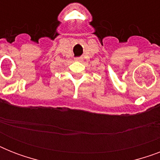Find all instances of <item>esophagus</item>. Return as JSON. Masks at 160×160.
<instances>
[{
    "label": "esophagus",
    "instance_id": "34e87169",
    "mask_svg": "<svg viewBox=\"0 0 160 160\" xmlns=\"http://www.w3.org/2000/svg\"><path fill=\"white\" fill-rule=\"evenodd\" d=\"M75 60H77V61H80V60H81V58H80V57L76 58V59H75Z\"/></svg>",
    "mask_w": 160,
    "mask_h": 160
}]
</instances>
